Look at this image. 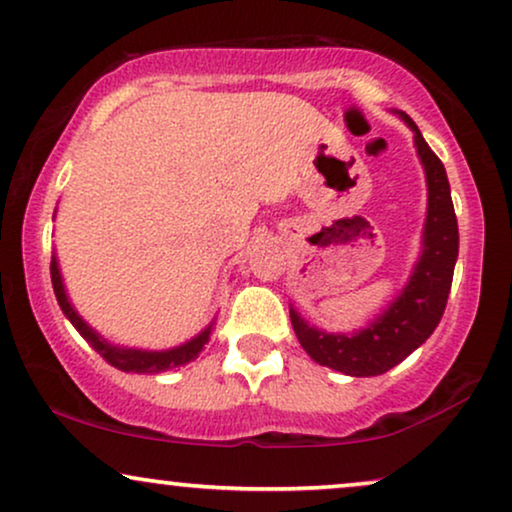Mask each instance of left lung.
I'll use <instances>...</instances> for the list:
<instances>
[{
    "mask_svg": "<svg viewBox=\"0 0 512 512\" xmlns=\"http://www.w3.org/2000/svg\"><path fill=\"white\" fill-rule=\"evenodd\" d=\"M399 115L416 134L413 141H416L418 158L425 167V181H428L423 252L411 271L409 283L371 326L352 335L319 331L290 307L293 331L304 352L316 364L354 375V378H368V375L390 371L392 366L409 357L413 349L423 345L442 319L451 281H454L458 222L454 203H451L449 179H446L442 160L432 153L416 122L406 113Z\"/></svg>",
    "mask_w": 512,
    "mask_h": 512,
    "instance_id": "obj_1",
    "label": "left lung"
}]
</instances>
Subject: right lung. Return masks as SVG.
<instances>
[{
	"label": "right lung",
	"mask_w": 512,
	"mask_h": 512,
	"mask_svg": "<svg viewBox=\"0 0 512 512\" xmlns=\"http://www.w3.org/2000/svg\"><path fill=\"white\" fill-rule=\"evenodd\" d=\"M51 283H54L56 300H58V304H61L63 314H66L68 321L77 328V333H80L82 338L92 345V349H96V352H99L101 357L108 361V364L120 368V371H125V373H160V371H167V368L184 366V364H189V361L196 359L210 340L212 323L205 328L203 333H198L193 340L184 342V345H179V347L163 349V352H148V349H129V347L111 345V342L103 340L101 335L96 333L94 328L75 312V307L70 304L68 295H66V288H63L61 269H58L56 257H51Z\"/></svg>",
	"instance_id": "right-lung-1"
}]
</instances>
